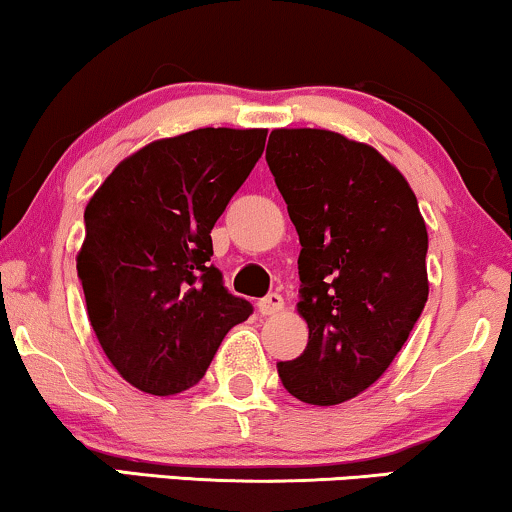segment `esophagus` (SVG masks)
Wrapping results in <instances>:
<instances>
[{
	"label": "esophagus",
	"instance_id": "1",
	"mask_svg": "<svg viewBox=\"0 0 512 512\" xmlns=\"http://www.w3.org/2000/svg\"><path fill=\"white\" fill-rule=\"evenodd\" d=\"M257 307H260V312H262L264 316L278 314V312H281V309H283V297L278 295V293H269L267 297H262Z\"/></svg>",
	"mask_w": 512,
	"mask_h": 512
}]
</instances>
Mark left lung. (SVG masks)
Masks as SVG:
<instances>
[{
	"label": "left lung",
	"instance_id": "left-lung-1",
	"mask_svg": "<svg viewBox=\"0 0 512 512\" xmlns=\"http://www.w3.org/2000/svg\"><path fill=\"white\" fill-rule=\"evenodd\" d=\"M267 165L300 236L309 328L278 378L304 404H342L387 371L423 314L428 229L397 167L338 132L274 129Z\"/></svg>",
	"mask_w": 512,
	"mask_h": 512
}]
</instances>
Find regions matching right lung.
<instances>
[{
	"label": "right lung",
	"mask_w": 512,
	"mask_h": 512,
	"mask_svg": "<svg viewBox=\"0 0 512 512\" xmlns=\"http://www.w3.org/2000/svg\"><path fill=\"white\" fill-rule=\"evenodd\" d=\"M264 141L267 129L229 127L153 141L87 203L77 252L87 314L115 371L137 390H189L224 335L252 314L210 264V231Z\"/></svg>",
	"instance_id": "1"
}]
</instances>
